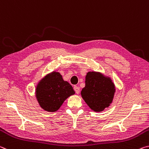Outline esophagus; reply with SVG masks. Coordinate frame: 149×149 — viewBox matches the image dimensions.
<instances>
[{"mask_svg":"<svg viewBox=\"0 0 149 149\" xmlns=\"http://www.w3.org/2000/svg\"><path fill=\"white\" fill-rule=\"evenodd\" d=\"M74 90L75 92H76V94H79V92H80V88L79 86H74Z\"/></svg>","mask_w":149,"mask_h":149,"instance_id":"esophagus-1","label":"esophagus"}]
</instances>
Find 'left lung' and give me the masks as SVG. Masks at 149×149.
I'll use <instances>...</instances> for the list:
<instances>
[{
    "instance_id": "left-lung-1",
    "label": "left lung",
    "mask_w": 149,
    "mask_h": 149,
    "mask_svg": "<svg viewBox=\"0 0 149 149\" xmlns=\"http://www.w3.org/2000/svg\"><path fill=\"white\" fill-rule=\"evenodd\" d=\"M115 87L111 80L100 73L89 72L81 91L82 98L92 110L102 111L113 100Z\"/></svg>"
}]
</instances>
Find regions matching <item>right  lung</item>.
<instances>
[{
	"instance_id": "obj_1",
	"label": "right lung",
	"mask_w": 149,
	"mask_h": 149,
	"mask_svg": "<svg viewBox=\"0 0 149 149\" xmlns=\"http://www.w3.org/2000/svg\"><path fill=\"white\" fill-rule=\"evenodd\" d=\"M74 94L69 82L64 81L58 72L48 74L38 84L36 96L41 108L47 111H55L68 97Z\"/></svg>"
}]
</instances>
